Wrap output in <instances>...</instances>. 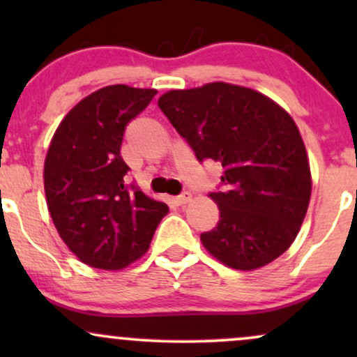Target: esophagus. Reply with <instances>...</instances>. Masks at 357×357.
I'll list each match as a JSON object with an SVG mask.
<instances>
[{"instance_id":"esophagus-1","label":"esophagus","mask_w":357,"mask_h":357,"mask_svg":"<svg viewBox=\"0 0 357 357\" xmlns=\"http://www.w3.org/2000/svg\"><path fill=\"white\" fill-rule=\"evenodd\" d=\"M191 199V192H181V195H178V196H174V203L176 204H179V206H181V204H186L188 202H190Z\"/></svg>"}]
</instances>
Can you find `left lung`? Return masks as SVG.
<instances>
[{
    "label": "left lung",
    "mask_w": 357,
    "mask_h": 357,
    "mask_svg": "<svg viewBox=\"0 0 357 357\" xmlns=\"http://www.w3.org/2000/svg\"><path fill=\"white\" fill-rule=\"evenodd\" d=\"M158 104L199 162L223 167L221 188L210 192L220 221L202 233L204 248L236 270L280 257L301 230L312 190L294 119L260 92L223 82L171 90Z\"/></svg>",
    "instance_id": "1"
}]
</instances>
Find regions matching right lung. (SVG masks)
Wrapping results in <instances>:
<instances>
[{"instance_id":"add662e5","label":"right lung","mask_w":357,"mask_h":357,"mask_svg":"<svg viewBox=\"0 0 357 357\" xmlns=\"http://www.w3.org/2000/svg\"><path fill=\"white\" fill-rule=\"evenodd\" d=\"M154 89L110 85L65 116L45 159V195L61 240L84 264L121 270L141 258L169 211L136 183L121 155L126 126L144 110Z\"/></svg>"}]
</instances>
